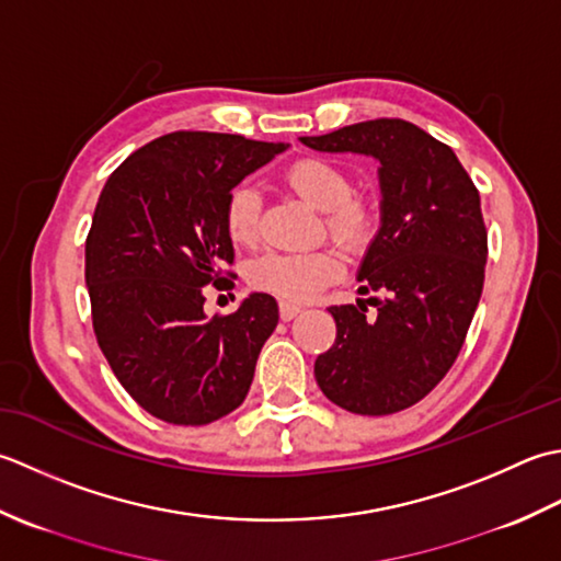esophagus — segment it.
Segmentation results:
<instances>
[{
    "label": "esophagus",
    "instance_id": "1",
    "mask_svg": "<svg viewBox=\"0 0 561 561\" xmlns=\"http://www.w3.org/2000/svg\"><path fill=\"white\" fill-rule=\"evenodd\" d=\"M278 307H280V319H283V322H290V319L300 314V310H302L300 305L288 302V300H280V305H278Z\"/></svg>",
    "mask_w": 561,
    "mask_h": 561
}]
</instances>
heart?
Segmentation results:
<instances>
[{
	"label": "heart",
	"instance_id": "b5f03b06",
	"mask_svg": "<svg viewBox=\"0 0 561 561\" xmlns=\"http://www.w3.org/2000/svg\"><path fill=\"white\" fill-rule=\"evenodd\" d=\"M283 184L307 205L324 213L329 237L351 251L368 244L375 230L373 203L351 193L353 184L344 169L329 159L305 157L283 171ZM261 196L254 186H237L225 205V230L234 244H251L256 237ZM341 273V256L331 249L297 251V254H266L251 266L249 278L256 288L288 297L310 300L329 280Z\"/></svg>",
	"mask_w": 561,
	"mask_h": 561
}]
</instances>
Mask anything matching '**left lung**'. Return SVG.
I'll return each mask as SVG.
<instances>
[{
    "mask_svg": "<svg viewBox=\"0 0 561 561\" xmlns=\"http://www.w3.org/2000/svg\"><path fill=\"white\" fill-rule=\"evenodd\" d=\"M300 140L380 162V230L358 268V293L380 295L329 307L336 341L314 360V377L341 409L394 414L443 380L472 324L486 264L479 191L448 145L402 118Z\"/></svg>",
    "mask_w": 561,
    "mask_h": 561,
    "instance_id": "left-lung-1",
    "label": "left lung"
}]
</instances>
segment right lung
<instances>
[{
  "label": "right lung",
  "instance_id": "add662e5",
  "mask_svg": "<svg viewBox=\"0 0 561 561\" xmlns=\"http://www.w3.org/2000/svg\"><path fill=\"white\" fill-rule=\"evenodd\" d=\"M283 142L179 130L108 176L87 237L91 322L113 375L137 404L176 426H205L244 402L278 305L251 293L208 317L203 285H234L225 205Z\"/></svg>",
  "mask_w": 561,
  "mask_h": 561
}]
</instances>
